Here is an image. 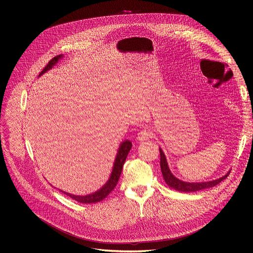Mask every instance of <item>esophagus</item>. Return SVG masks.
Segmentation results:
<instances>
[{
    "instance_id": "obj_1",
    "label": "esophagus",
    "mask_w": 253,
    "mask_h": 253,
    "mask_svg": "<svg viewBox=\"0 0 253 253\" xmlns=\"http://www.w3.org/2000/svg\"><path fill=\"white\" fill-rule=\"evenodd\" d=\"M152 132L150 129L148 128H143L142 130L139 131V133L137 134V140L139 141H144V140H147L148 138L152 137Z\"/></svg>"
}]
</instances>
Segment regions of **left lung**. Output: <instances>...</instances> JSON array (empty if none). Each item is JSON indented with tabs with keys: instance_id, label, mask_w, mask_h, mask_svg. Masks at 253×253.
<instances>
[{
	"instance_id": "1",
	"label": "left lung",
	"mask_w": 253,
	"mask_h": 253,
	"mask_svg": "<svg viewBox=\"0 0 253 253\" xmlns=\"http://www.w3.org/2000/svg\"><path fill=\"white\" fill-rule=\"evenodd\" d=\"M159 151H160V167H161V172H162L165 182L167 183V185L169 187H171L175 190H178L180 192H194V191H199L202 189L213 187L215 185L219 184L222 180H224L230 173V172H228L226 175H224L218 179L212 180V181H208V182H191V183L184 182V181H182V180H179L178 178H176L171 173L163 151L161 149H159Z\"/></svg>"
}]
</instances>
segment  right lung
Masks as SVG:
<instances>
[{
    "instance_id": "add662e5",
    "label": "right lung",
    "mask_w": 253,
    "mask_h": 253,
    "mask_svg": "<svg viewBox=\"0 0 253 253\" xmlns=\"http://www.w3.org/2000/svg\"><path fill=\"white\" fill-rule=\"evenodd\" d=\"M61 58H63V55H59V56L54 57L47 64V66L42 70V72H41L39 76L44 74L45 72H47L48 70L52 69V67ZM131 147H132V143L129 140H125L124 142L121 143V145H120L119 150H118V153H117V156H116V159H115V162H114V166H113L111 176H110L109 180H108V181L106 182V184L102 188H100L98 191H96L92 194H89V195H85V196H77V195L70 194V193H67V192H64V191H62V192L64 194L68 195L69 197H71L72 199H74V200H76L78 202H81V203H86L87 204V203H96V202L102 201L104 198H106L108 195H109V193L117 185V182H118V180L120 178V174L122 172L123 165L125 163V160L127 158V155H128Z\"/></svg>"
}]
</instances>
